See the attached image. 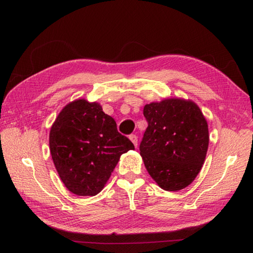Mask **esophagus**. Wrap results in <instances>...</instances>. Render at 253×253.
<instances>
[{"label": "esophagus", "mask_w": 253, "mask_h": 253, "mask_svg": "<svg viewBox=\"0 0 253 253\" xmlns=\"http://www.w3.org/2000/svg\"><path fill=\"white\" fill-rule=\"evenodd\" d=\"M129 139L132 142V144L135 145V147H137V145H138V137H137L136 135H129Z\"/></svg>", "instance_id": "esophagus-1"}]
</instances>
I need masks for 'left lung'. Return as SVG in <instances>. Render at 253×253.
<instances>
[{
  "instance_id": "obj_1",
  "label": "left lung",
  "mask_w": 253,
  "mask_h": 253,
  "mask_svg": "<svg viewBox=\"0 0 253 253\" xmlns=\"http://www.w3.org/2000/svg\"><path fill=\"white\" fill-rule=\"evenodd\" d=\"M148 126L139 145L145 168L166 191H179L194 181L207 156L209 128L191 100L165 99L144 107Z\"/></svg>"
}]
</instances>
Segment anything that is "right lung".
<instances>
[{"label": "right lung", "instance_id": "right-lung-1", "mask_svg": "<svg viewBox=\"0 0 253 253\" xmlns=\"http://www.w3.org/2000/svg\"><path fill=\"white\" fill-rule=\"evenodd\" d=\"M49 145L61 181L80 196L99 193L122 154L135 149L99 104L84 99L60 111L51 127Z\"/></svg>", "mask_w": 253, "mask_h": 253}]
</instances>
